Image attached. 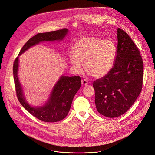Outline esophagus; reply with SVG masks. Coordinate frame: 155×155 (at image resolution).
<instances>
[{
  "label": "esophagus",
  "mask_w": 155,
  "mask_h": 155,
  "mask_svg": "<svg viewBox=\"0 0 155 155\" xmlns=\"http://www.w3.org/2000/svg\"><path fill=\"white\" fill-rule=\"evenodd\" d=\"M81 84H82V85H83V86H87V85L88 84V81H87L86 80H85V79L82 80H81Z\"/></svg>",
  "instance_id": "esophagus-1"
}]
</instances>
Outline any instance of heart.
I'll return each mask as SVG.
<instances>
[{
	"label": "heart",
	"instance_id": "1",
	"mask_svg": "<svg viewBox=\"0 0 155 155\" xmlns=\"http://www.w3.org/2000/svg\"><path fill=\"white\" fill-rule=\"evenodd\" d=\"M72 51L69 56L72 67L80 71L81 63H84L86 72L94 78H101L108 74L116 61V48L113 42L94 36L77 41Z\"/></svg>",
	"mask_w": 155,
	"mask_h": 155
}]
</instances>
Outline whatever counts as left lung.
Returning <instances> with one entry per match:
<instances>
[{
  "label": "left lung",
  "instance_id": "obj_1",
  "mask_svg": "<svg viewBox=\"0 0 155 155\" xmlns=\"http://www.w3.org/2000/svg\"><path fill=\"white\" fill-rule=\"evenodd\" d=\"M117 45L111 71L93 83L97 111L110 118L125 113L141 93L144 64L139 49L124 30L117 29Z\"/></svg>",
  "mask_w": 155,
  "mask_h": 155
}]
</instances>
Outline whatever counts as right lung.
Segmentation results:
<instances>
[{"label":"right lung","mask_w":155,"mask_h":155,"mask_svg":"<svg viewBox=\"0 0 155 155\" xmlns=\"http://www.w3.org/2000/svg\"><path fill=\"white\" fill-rule=\"evenodd\" d=\"M68 31L67 29H62L56 31L38 33L24 45L18 56L39 42L62 40ZM18 69V57H17L14 62L13 74L17 96L22 106L31 115L43 122H56L65 118L69 111L74 96L80 88V77L62 76L54 87L47 104L43 107L34 108L26 102L23 96L17 75Z\"/></svg>","instance_id":"add662e5"}]
</instances>
